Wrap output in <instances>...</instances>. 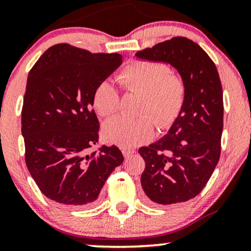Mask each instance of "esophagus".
Masks as SVG:
<instances>
[{"label": "esophagus", "instance_id": "obj_1", "mask_svg": "<svg viewBox=\"0 0 251 251\" xmlns=\"http://www.w3.org/2000/svg\"><path fill=\"white\" fill-rule=\"evenodd\" d=\"M133 153H135V151L132 150V149H123V154H124L125 158L132 156Z\"/></svg>", "mask_w": 251, "mask_h": 251}]
</instances>
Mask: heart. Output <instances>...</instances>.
I'll return each mask as SVG.
<instances>
[{
  "instance_id": "heart-1",
  "label": "heart",
  "mask_w": 251,
  "mask_h": 251,
  "mask_svg": "<svg viewBox=\"0 0 251 251\" xmlns=\"http://www.w3.org/2000/svg\"><path fill=\"white\" fill-rule=\"evenodd\" d=\"M124 90L143 94L141 114H153L161 129H167L181 115L185 102V84L181 76L171 73L164 62L133 60L118 76ZM119 92L109 80H101L93 92V107L108 117L118 111ZM156 122L150 115L137 119L116 117L105 122L103 135L108 142L122 148H134L149 142L154 136Z\"/></svg>"
}]
</instances>
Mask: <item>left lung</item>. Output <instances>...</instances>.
Segmentation results:
<instances>
[{
    "label": "left lung",
    "instance_id": "8db88e82",
    "mask_svg": "<svg viewBox=\"0 0 251 251\" xmlns=\"http://www.w3.org/2000/svg\"><path fill=\"white\" fill-rule=\"evenodd\" d=\"M135 55L169 63L184 80L185 102L177 121L159 141L139 149L146 162L141 184L149 201L184 202L199 195L220 160L224 112L220 75L209 55L186 37H173Z\"/></svg>",
    "mask_w": 251,
    "mask_h": 251
}]
</instances>
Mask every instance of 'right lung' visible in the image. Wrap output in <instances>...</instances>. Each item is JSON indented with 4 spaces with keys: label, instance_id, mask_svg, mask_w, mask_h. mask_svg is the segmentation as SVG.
<instances>
[{
    "label": "right lung",
    "instance_id": "1",
    "mask_svg": "<svg viewBox=\"0 0 251 251\" xmlns=\"http://www.w3.org/2000/svg\"><path fill=\"white\" fill-rule=\"evenodd\" d=\"M123 62L118 53H91L61 43L49 48L28 74L21 111L25 160L38 189L65 206H91L124 161L99 141L93 92Z\"/></svg>",
    "mask_w": 251,
    "mask_h": 251
}]
</instances>
